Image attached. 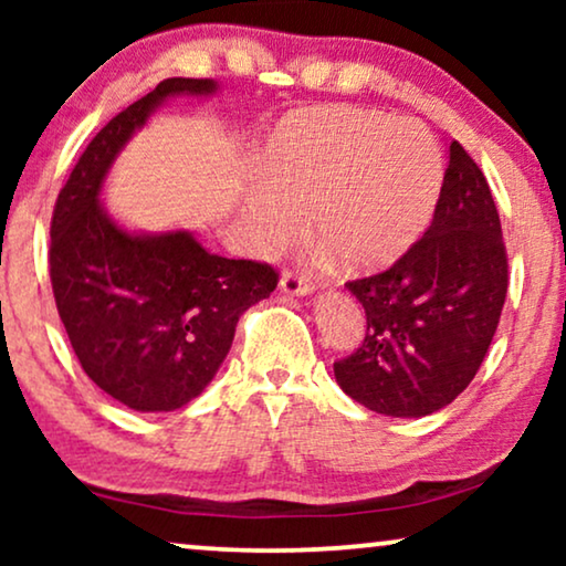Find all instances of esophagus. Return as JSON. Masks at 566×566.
Instances as JSON below:
<instances>
[{"label":"esophagus","instance_id":"esophagus-1","mask_svg":"<svg viewBox=\"0 0 566 566\" xmlns=\"http://www.w3.org/2000/svg\"><path fill=\"white\" fill-rule=\"evenodd\" d=\"M281 291L291 293V296H308V293L314 291V283H312V277H306L304 273H296V270H283Z\"/></svg>","mask_w":566,"mask_h":566}]
</instances>
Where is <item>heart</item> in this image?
Masks as SVG:
<instances>
[{"mask_svg":"<svg viewBox=\"0 0 566 566\" xmlns=\"http://www.w3.org/2000/svg\"><path fill=\"white\" fill-rule=\"evenodd\" d=\"M443 154L420 123L360 107L293 113L268 146L265 182L247 198V223L260 250L304 234L347 270L397 262L436 213Z\"/></svg>","mask_w":566,"mask_h":566,"instance_id":"1","label":"heart"}]
</instances>
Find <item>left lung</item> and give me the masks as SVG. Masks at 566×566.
Here are the masks:
<instances>
[{
    "instance_id": "left-lung-1",
    "label": "left lung",
    "mask_w": 566,
    "mask_h": 566,
    "mask_svg": "<svg viewBox=\"0 0 566 566\" xmlns=\"http://www.w3.org/2000/svg\"><path fill=\"white\" fill-rule=\"evenodd\" d=\"M345 289L366 308V337L335 363L347 397L370 412L424 417L471 384L497 332L507 252L492 190L451 144L430 229L384 273Z\"/></svg>"
}]
</instances>
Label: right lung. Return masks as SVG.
<instances>
[{
	"label": "right lung",
	"instance_id": "right-lung-1",
	"mask_svg": "<svg viewBox=\"0 0 566 566\" xmlns=\"http://www.w3.org/2000/svg\"><path fill=\"white\" fill-rule=\"evenodd\" d=\"M213 80L172 76L115 115L76 161L51 219V285L84 374L136 412H172L211 384L239 316L268 298L265 262L211 254L190 231L134 234L99 192L128 138L169 97L213 95Z\"/></svg>",
	"mask_w": 566,
	"mask_h": 566
}]
</instances>
